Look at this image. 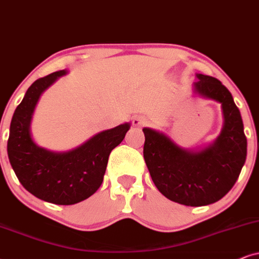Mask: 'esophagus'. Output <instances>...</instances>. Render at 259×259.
Returning <instances> with one entry per match:
<instances>
[{
  "instance_id": "obj_1",
  "label": "esophagus",
  "mask_w": 259,
  "mask_h": 259,
  "mask_svg": "<svg viewBox=\"0 0 259 259\" xmlns=\"http://www.w3.org/2000/svg\"><path fill=\"white\" fill-rule=\"evenodd\" d=\"M133 124H134V126H139V127L145 126V125H147V124H148V119H147L146 117H143V116H137L133 119Z\"/></svg>"
}]
</instances>
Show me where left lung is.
<instances>
[{"mask_svg":"<svg viewBox=\"0 0 259 259\" xmlns=\"http://www.w3.org/2000/svg\"><path fill=\"white\" fill-rule=\"evenodd\" d=\"M196 96L221 104L224 125L217 139L199 149H186L158 130L143 127V156L154 184L166 198L201 207L218 202L237 182L247 153L240 111L218 78L196 74Z\"/></svg>","mask_w":259,"mask_h":259,"instance_id":"obj_1","label":"left lung"}]
</instances>
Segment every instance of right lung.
<instances>
[{
	"label": "right lung",
	"instance_id": "right-lung-1",
	"mask_svg": "<svg viewBox=\"0 0 259 259\" xmlns=\"http://www.w3.org/2000/svg\"><path fill=\"white\" fill-rule=\"evenodd\" d=\"M68 70L38 78L26 92L11 122L7 152L19 182L42 201L70 205L91 197L104 181L111 150L122 142L130 123L104 130L76 148L52 152L38 146L31 122L39 98Z\"/></svg>",
	"mask_w": 259,
	"mask_h": 259
}]
</instances>
